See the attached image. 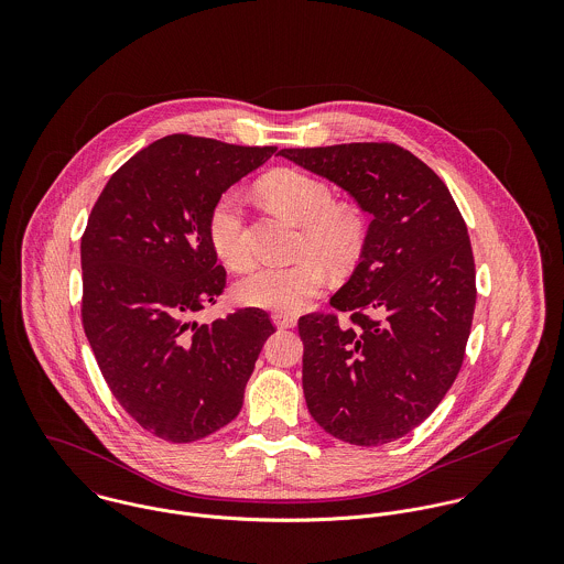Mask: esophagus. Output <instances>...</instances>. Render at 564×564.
I'll return each instance as SVG.
<instances>
[{
	"label": "esophagus",
	"mask_w": 564,
	"mask_h": 564,
	"mask_svg": "<svg viewBox=\"0 0 564 564\" xmlns=\"http://www.w3.org/2000/svg\"><path fill=\"white\" fill-rule=\"evenodd\" d=\"M271 322L275 323L280 329H286V327H295L297 319L293 315H284V313H273L271 315Z\"/></svg>",
	"instance_id": "obj_1"
}]
</instances>
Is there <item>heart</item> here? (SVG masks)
Segmentation results:
<instances>
[{"label":"heart","instance_id":"1","mask_svg":"<svg viewBox=\"0 0 564 564\" xmlns=\"http://www.w3.org/2000/svg\"><path fill=\"white\" fill-rule=\"evenodd\" d=\"M260 193L271 206L304 226L302 253H315L332 267H343L358 256L365 239L362 219L354 208L336 206L329 186L322 180L304 171L282 169L260 182ZM208 239L219 260L230 269L239 271L251 262L239 191H228L215 202L208 215ZM317 258L256 267L235 286L237 300L262 311L300 313L322 295L327 284V273Z\"/></svg>","mask_w":564,"mask_h":564}]
</instances>
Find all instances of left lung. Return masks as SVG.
Wrapping results in <instances>:
<instances>
[{
    "instance_id": "8db88e82",
    "label": "left lung",
    "mask_w": 564,
    "mask_h": 564,
    "mask_svg": "<svg viewBox=\"0 0 564 564\" xmlns=\"http://www.w3.org/2000/svg\"><path fill=\"white\" fill-rule=\"evenodd\" d=\"M371 215L360 260L329 304L306 315L304 398L323 430L376 447L425 421L454 384L476 311L463 215L425 164L393 143L280 150Z\"/></svg>"
}]
</instances>
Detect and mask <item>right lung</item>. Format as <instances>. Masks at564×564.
Instances as JSON below:
<instances>
[{
	"mask_svg": "<svg viewBox=\"0 0 564 564\" xmlns=\"http://www.w3.org/2000/svg\"><path fill=\"white\" fill-rule=\"evenodd\" d=\"M273 152L171 134L119 166L90 210L84 332L117 402L164 441L191 443L228 425L275 332L260 308L193 319L226 286L208 215Z\"/></svg>",
	"mask_w": 564,
	"mask_h": 564,
	"instance_id": "add662e5",
	"label": "right lung"
}]
</instances>
